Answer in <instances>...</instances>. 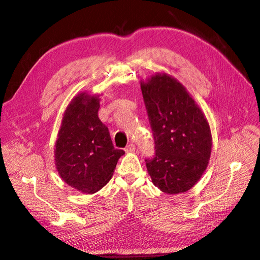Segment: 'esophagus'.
I'll use <instances>...</instances> for the list:
<instances>
[{"label": "esophagus", "mask_w": 260, "mask_h": 260, "mask_svg": "<svg viewBox=\"0 0 260 260\" xmlns=\"http://www.w3.org/2000/svg\"><path fill=\"white\" fill-rule=\"evenodd\" d=\"M125 152H127V153L136 152V145L133 143H130L129 145H127V147H125Z\"/></svg>", "instance_id": "1"}]
</instances>
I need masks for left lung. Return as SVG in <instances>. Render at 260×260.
<instances>
[{
  "label": "left lung",
  "instance_id": "1",
  "mask_svg": "<svg viewBox=\"0 0 260 260\" xmlns=\"http://www.w3.org/2000/svg\"><path fill=\"white\" fill-rule=\"evenodd\" d=\"M141 90L155 141L154 157L145 159L148 175L164 193H184L207 168L208 121L184 86L167 74L141 81Z\"/></svg>",
  "mask_w": 260,
  "mask_h": 260
}]
</instances>
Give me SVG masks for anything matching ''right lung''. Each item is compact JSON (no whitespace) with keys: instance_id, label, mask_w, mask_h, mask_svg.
Returning a JSON list of instances; mask_svg holds the SVG:
<instances>
[{"instance_id":"1","label":"right lung","mask_w":260,"mask_h":260,"mask_svg":"<svg viewBox=\"0 0 260 260\" xmlns=\"http://www.w3.org/2000/svg\"><path fill=\"white\" fill-rule=\"evenodd\" d=\"M99 95H76L62 116L55 143V166L60 178L86 194L100 191L112 179L118 159L106 125L100 120Z\"/></svg>"}]
</instances>
